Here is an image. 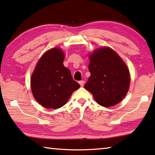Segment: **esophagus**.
<instances>
[{
  "label": "esophagus",
  "instance_id": "esophagus-1",
  "mask_svg": "<svg viewBox=\"0 0 155 155\" xmlns=\"http://www.w3.org/2000/svg\"><path fill=\"white\" fill-rule=\"evenodd\" d=\"M78 83H79V84H80L81 86L83 87V85H84V83H85V81H80L78 82Z\"/></svg>",
  "mask_w": 155,
  "mask_h": 155
}]
</instances>
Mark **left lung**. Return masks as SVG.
I'll list each match as a JSON object with an SVG mask.
<instances>
[{"instance_id":"left-lung-1","label":"left lung","mask_w":155,"mask_h":155,"mask_svg":"<svg viewBox=\"0 0 155 155\" xmlns=\"http://www.w3.org/2000/svg\"><path fill=\"white\" fill-rule=\"evenodd\" d=\"M88 69L91 74L84 87L92 93L97 104L110 107L121 102L128 92L129 70L121 58L105 47L90 55Z\"/></svg>"}]
</instances>
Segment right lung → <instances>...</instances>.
Wrapping results in <instances>:
<instances>
[{
    "mask_svg": "<svg viewBox=\"0 0 155 155\" xmlns=\"http://www.w3.org/2000/svg\"><path fill=\"white\" fill-rule=\"evenodd\" d=\"M65 55L59 48L47 51L38 61L31 77V92L45 108L58 109L64 105L80 85L73 80L63 65Z\"/></svg>",
    "mask_w": 155,
    "mask_h": 155,
    "instance_id": "add662e5",
    "label": "right lung"
}]
</instances>
